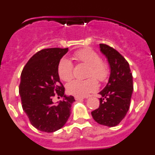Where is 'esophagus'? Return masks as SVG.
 <instances>
[{
    "label": "esophagus",
    "mask_w": 155,
    "mask_h": 155,
    "mask_svg": "<svg viewBox=\"0 0 155 155\" xmlns=\"http://www.w3.org/2000/svg\"><path fill=\"white\" fill-rule=\"evenodd\" d=\"M75 100H81V99H84V97H81V96H75L74 97Z\"/></svg>",
    "instance_id": "obj_1"
}]
</instances>
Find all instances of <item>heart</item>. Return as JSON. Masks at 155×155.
<instances>
[{"mask_svg": "<svg viewBox=\"0 0 155 155\" xmlns=\"http://www.w3.org/2000/svg\"><path fill=\"white\" fill-rule=\"evenodd\" d=\"M74 58L78 64L88 66L85 80L75 79L68 84L67 91L69 94L75 96H86L87 94L96 91L98 82H105L111 74L110 65L106 61L101 60V57L97 52L91 48H84L77 50L74 53ZM57 72L61 80L68 81L73 78L74 64L68 58H62L59 61Z\"/></svg>", "mask_w": 155, "mask_h": 155, "instance_id": "heart-1", "label": "heart"}]
</instances>
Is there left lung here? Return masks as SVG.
Listing matches in <instances>:
<instances>
[{
  "label": "left lung",
  "mask_w": 155,
  "mask_h": 155,
  "mask_svg": "<svg viewBox=\"0 0 155 155\" xmlns=\"http://www.w3.org/2000/svg\"><path fill=\"white\" fill-rule=\"evenodd\" d=\"M99 47L108 58L111 74L107 85L99 92V107L91 112V116L101 125L115 127L124 120L130 108L133 76L129 63L117 50L102 43Z\"/></svg>",
  "instance_id": "obj_1"
}]
</instances>
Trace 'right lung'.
Returning a JSON list of instances; mask_svg holds the SVG:
<instances>
[{"label": "right lung", "instance_id": "add662e5", "mask_svg": "<svg viewBox=\"0 0 155 155\" xmlns=\"http://www.w3.org/2000/svg\"><path fill=\"white\" fill-rule=\"evenodd\" d=\"M68 48H48L35 53L24 67L21 74L19 93L22 109L30 123L42 132L53 133L62 128L71 112L74 96H66L60 81L57 66ZM64 97L53 104L54 96Z\"/></svg>", "mask_w": 155, "mask_h": 155}]
</instances>
